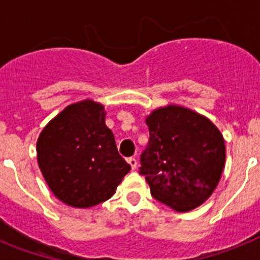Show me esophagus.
Wrapping results in <instances>:
<instances>
[{
	"instance_id": "34e87169",
	"label": "esophagus",
	"mask_w": 260,
	"mask_h": 260,
	"mask_svg": "<svg viewBox=\"0 0 260 260\" xmlns=\"http://www.w3.org/2000/svg\"><path fill=\"white\" fill-rule=\"evenodd\" d=\"M127 162L130 164L132 169H137V158L135 157H128Z\"/></svg>"
}]
</instances>
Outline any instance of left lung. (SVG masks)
Returning a JSON list of instances; mask_svg holds the SVG:
<instances>
[{
  "instance_id": "left-lung-1",
  "label": "left lung",
  "mask_w": 260,
  "mask_h": 260,
  "mask_svg": "<svg viewBox=\"0 0 260 260\" xmlns=\"http://www.w3.org/2000/svg\"><path fill=\"white\" fill-rule=\"evenodd\" d=\"M150 141L141 155L156 201L186 212L207 201L225 164L222 135L210 119L192 110L169 105L146 119Z\"/></svg>"
}]
</instances>
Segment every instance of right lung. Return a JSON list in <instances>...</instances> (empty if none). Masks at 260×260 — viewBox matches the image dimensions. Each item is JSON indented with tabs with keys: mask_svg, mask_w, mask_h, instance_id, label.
<instances>
[{
	"mask_svg": "<svg viewBox=\"0 0 260 260\" xmlns=\"http://www.w3.org/2000/svg\"><path fill=\"white\" fill-rule=\"evenodd\" d=\"M38 161L53 194L79 208L109 199L130 171L105 125L104 107L91 100L69 105L45 126Z\"/></svg>",
	"mask_w": 260,
	"mask_h": 260,
	"instance_id": "right-lung-1",
	"label": "right lung"
}]
</instances>
